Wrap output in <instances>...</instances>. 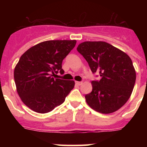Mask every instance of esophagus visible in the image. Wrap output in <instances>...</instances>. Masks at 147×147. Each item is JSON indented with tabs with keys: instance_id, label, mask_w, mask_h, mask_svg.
Returning a JSON list of instances; mask_svg holds the SVG:
<instances>
[{
	"instance_id": "esophagus-1",
	"label": "esophagus",
	"mask_w": 147,
	"mask_h": 147,
	"mask_svg": "<svg viewBox=\"0 0 147 147\" xmlns=\"http://www.w3.org/2000/svg\"><path fill=\"white\" fill-rule=\"evenodd\" d=\"M75 84H77V85H81V84H82V82H78V81H77V82H75Z\"/></svg>"
}]
</instances>
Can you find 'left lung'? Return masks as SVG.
<instances>
[{"label":"left lung","instance_id":"1","mask_svg":"<svg viewBox=\"0 0 147 147\" xmlns=\"http://www.w3.org/2000/svg\"><path fill=\"white\" fill-rule=\"evenodd\" d=\"M100 80L92 81V91L86 94L89 106L102 114L120 109L129 99L136 81V72L128 55L102 41H86L77 47Z\"/></svg>","mask_w":147,"mask_h":147}]
</instances>
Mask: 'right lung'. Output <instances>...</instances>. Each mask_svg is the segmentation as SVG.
<instances>
[{"mask_svg": "<svg viewBox=\"0 0 147 147\" xmlns=\"http://www.w3.org/2000/svg\"><path fill=\"white\" fill-rule=\"evenodd\" d=\"M76 40H47L32 46L22 55L14 69L18 95L38 113H47L65 102L74 88L73 80L53 77L64 74L62 63L75 47Z\"/></svg>", "mask_w": 147, "mask_h": 147, "instance_id": "obj_1", "label": "right lung"}]
</instances>
